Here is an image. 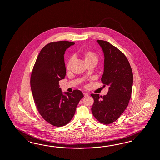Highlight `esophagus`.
Returning a JSON list of instances; mask_svg holds the SVG:
<instances>
[{
	"instance_id": "esophagus-1",
	"label": "esophagus",
	"mask_w": 160,
	"mask_h": 160,
	"mask_svg": "<svg viewBox=\"0 0 160 160\" xmlns=\"http://www.w3.org/2000/svg\"><path fill=\"white\" fill-rule=\"evenodd\" d=\"M83 95L85 97H88V94L87 93V92H83Z\"/></svg>"
}]
</instances>
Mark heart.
Here are the masks:
<instances>
[{
  "label": "heart",
  "instance_id": "1",
  "mask_svg": "<svg viewBox=\"0 0 160 160\" xmlns=\"http://www.w3.org/2000/svg\"><path fill=\"white\" fill-rule=\"evenodd\" d=\"M83 59L85 61V63H94V64H97V62L98 61V55L95 54L94 52L92 51H86L83 53L82 54ZM73 61V58L71 57L69 59L68 63H67V69L68 70H70V66L72 65V62Z\"/></svg>",
  "mask_w": 160,
  "mask_h": 160
}]
</instances>
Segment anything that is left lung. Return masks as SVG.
Segmentation results:
<instances>
[{"mask_svg":"<svg viewBox=\"0 0 160 160\" xmlns=\"http://www.w3.org/2000/svg\"><path fill=\"white\" fill-rule=\"evenodd\" d=\"M104 54V71L101 78L103 87L109 86L106 95L92 94V112L102 123L114 122L128 106L132 95L133 75L126 56L107 41L97 40Z\"/></svg>","mask_w":160,"mask_h":160,"instance_id":"obj_1","label":"left lung"}]
</instances>
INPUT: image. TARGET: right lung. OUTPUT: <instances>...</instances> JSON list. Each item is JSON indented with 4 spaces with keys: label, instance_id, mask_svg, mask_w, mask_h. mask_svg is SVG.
Instances as JSON below:
<instances>
[{
    "label": "right lung",
    "instance_id": "1",
    "mask_svg": "<svg viewBox=\"0 0 160 160\" xmlns=\"http://www.w3.org/2000/svg\"><path fill=\"white\" fill-rule=\"evenodd\" d=\"M74 44L58 41L46 44L38 55L31 75V88L37 109L43 118L53 126L68 124L83 97L79 90L63 94L59 85L66 73L65 51Z\"/></svg>",
    "mask_w": 160,
    "mask_h": 160
}]
</instances>
